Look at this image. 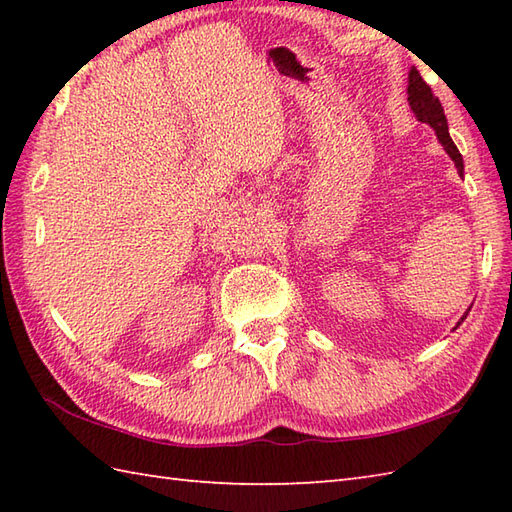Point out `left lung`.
<instances>
[{
	"label": "left lung",
	"instance_id": "obj_1",
	"mask_svg": "<svg viewBox=\"0 0 512 512\" xmlns=\"http://www.w3.org/2000/svg\"><path fill=\"white\" fill-rule=\"evenodd\" d=\"M407 96H409V105L413 114H416V118L420 123H427L429 127H433V132H436L438 140L442 143L444 151L451 156V160L455 162V167H458V173L462 176L464 173V160L460 156L458 147H455V143L449 136V125H447V116H444V110H442V103L438 101V96H433L431 88L427 83L422 81V76L416 68L409 70V85H407ZM471 310V308H469ZM469 314V312H466ZM464 314V317H466Z\"/></svg>",
	"mask_w": 512,
	"mask_h": 512
}]
</instances>
